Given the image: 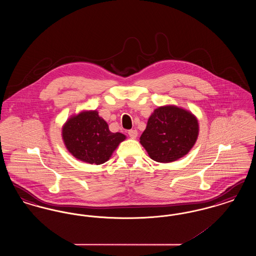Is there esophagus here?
<instances>
[{
  "instance_id": "1",
  "label": "esophagus",
  "mask_w": 256,
  "mask_h": 256,
  "mask_svg": "<svg viewBox=\"0 0 256 256\" xmlns=\"http://www.w3.org/2000/svg\"><path fill=\"white\" fill-rule=\"evenodd\" d=\"M128 135H130V137L132 138V139H135L137 136H138V132L136 130H128Z\"/></svg>"
}]
</instances>
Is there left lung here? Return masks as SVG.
Returning <instances> with one entry per match:
<instances>
[{
    "instance_id": "obj_1",
    "label": "left lung",
    "mask_w": 256,
    "mask_h": 256,
    "mask_svg": "<svg viewBox=\"0 0 256 256\" xmlns=\"http://www.w3.org/2000/svg\"><path fill=\"white\" fill-rule=\"evenodd\" d=\"M198 135V124L191 112L166 106L150 115L140 143L152 160L169 163L187 154L195 145Z\"/></svg>"
}]
</instances>
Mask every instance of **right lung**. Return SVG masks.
Wrapping results in <instances>:
<instances>
[{
  "mask_svg": "<svg viewBox=\"0 0 256 256\" xmlns=\"http://www.w3.org/2000/svg\"><path fill=\"white\" fill-rule=\"evenodd\" d=\"M62 139L76 158L100 165L111 158L126 136L111 132L108 122L94 110L71 117L62 128Z\"/></svg>",
  "mask_w": 256,
  "mask_h": 256,
  "instance_id": "1",
  "label": "right lung"
}]
</instances>
